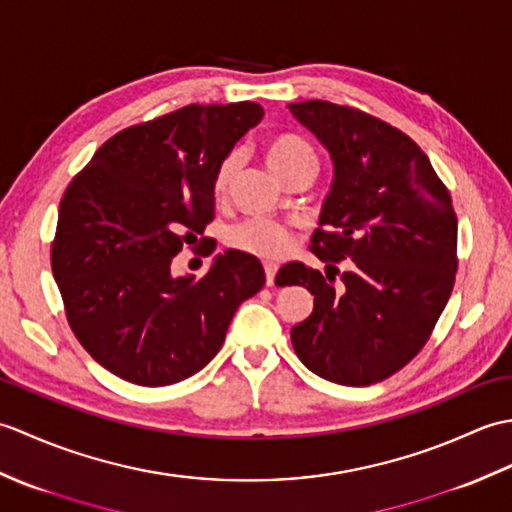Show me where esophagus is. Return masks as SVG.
I'll use <instances>...</instances> for the list:
<instances>
[{"instance_id": "34e87169", "label": "esophagus", "mask_w": 512, "mask_h": 512, "mask_svg": "<svg viewBox=\"0 0 512 512\" xmlns=\"http://www.w3.org/2000/svg\"><path fill=\"white\" fill-rule=\"evenodd\" d=\"M264 273H266V286H273L275 275H277V266L275 264H264Z\"/></svg>"}]
</instances>
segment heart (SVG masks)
Wrapping results in <instances>:
<instances>
[{
    "label": "heart",
    "instance_id": "heart-1",
    "mask_svg": "<svg viewBox=\"0 0 512 512\" xmlns=\"http://www.w3.org/2000/svg\"><path fill=\"white\" fill-rule=\"evenodd\" d=\"M268 167L273 169L281 182H288L299 173H317L319 156L306 138L295 134H281L273 138L266 147ZM242 167V149H231L228 154L217 162L213 173V191L217 198H224L231 189V184ZM226 244L239 250V253L253 255L259 259H279L290 253L295 237L281 224L262 217H250V220L237 222L226 231Z\"/></svg>",
    "mask_w": 512,
    "mask_h": 512
}]
</instances>
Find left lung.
I'll use <instances>...</instances> for the list:
<instances>
[{
    "label": "left lung",
    "instance_id": "obj_1",
    "mask_svg": "<svg viewBox=\"0 0 512 512\" xmlns=\"http://www.w3.org/2000/svg\"><path fill=\"white\" fill-rule=\"evenodd\" d=\"M288 107L334 162L310 244L325 275L301 262L277 275V286L314 295L312 314L290 332L292 347L325 380L374 385L405 367L436 328L458 270V217L427 154L398 127L330 101Z\"/></svg>",
    "mask_w": 512,
    "mask_h": 512
}]
</instances>
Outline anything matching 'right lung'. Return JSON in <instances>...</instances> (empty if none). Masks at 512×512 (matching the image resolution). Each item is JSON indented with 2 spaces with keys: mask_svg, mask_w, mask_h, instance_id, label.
I'll return each mask as SVG.
<instances>
[{
  "mask_svg": "<svg viewBox=\"0 0 512 512\" xmlns=\"http://www.w3.org/2000/svg\"><path fill=\"white\" fill-rule=\"evenodd\" d=\"M262 116L253 101L180 107L114 134L65 189L52 275L74 336L118 378L162 387L200 372L239 303L266 284L239 250L198 281L171 275L213 220L217 162Z\"/></svg>",
  "mask_w": 512,
  "mask_h": 512,
  "instance_id": "right-lung-1",
  "label": "right lung"
}]
</instances>
